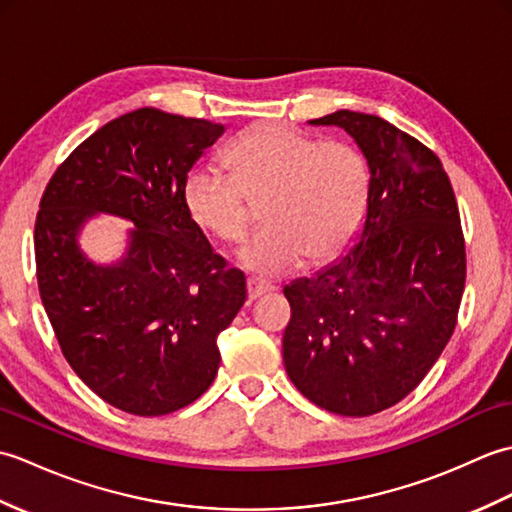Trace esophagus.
I'll use <instances>...</instances> for the list:
<instances>
[{"label":"esophagus","instance_id":"obj_1","mask_svg":"<svg viewBox=\"0 0 512 512\" xmlns=\"http://www.w3.org/2000/svg\"><path fill=\"white\" fill-rule=\"evenodd\" d=\"M246 290H248V301H255L259 297L268 295V292L273 290V286L264 284V281H257V279H248L246 281Z\"/></svg>","mask_w":512,"mask_h":512}]
</instances>
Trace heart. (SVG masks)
Segmentation results:
<instances>
[{
	"label": "heart",
	"mask_w": 512,
	"mask_h": 512,
	"mask_svg": "<svg viewBox=\"0 0 512 512\" xmlns=\"http://www.w3.org/2000/svg\"><path fill=\"white\" fill-rule=\"evenodd\" d=\"M222 165L195 167L182 202L195 226L233 244L250 222L249 202L266 224L237 250V262L262 277H279L303 259L319 266L339 257L363 220L369 167L347 143H321L290 125H257L224 149Z\"/></svg>",
	"instance_id": "1"
}]
</instances>
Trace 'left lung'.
<instances>
[{
  "mask_svg": "<svg viewBox=\"0 0 512 512\" xmlns=\"http://www.w3.org/2000/svg\"><path fill=\"white\" fill-rule=\"evenodd\" d=\"M308 123L352 136L369 193L345 255L284 288V365L314 405L372 416L416 389L451 339L466 279L458 202L438 156L383 118Z\"/></svg>",
  "mask_w": 512,
  "mask_h": 512,
  "instance_id": "left-lung-1",
  "label": "left lung"
}]
</instances>
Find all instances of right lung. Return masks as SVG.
I'll list each match as a JSON object with an SVG mask.
<instances>
[{
  "instance_id": "obj_1",
  "label": "right lung",
  "mask_w": 512,
  "mask_h": 512,
  "mask_svg": "<svg viewBox=\"0 0 512 512\" xmlns=\"http://www.w3.org/2000/svg\"><path fill=\"white\" fill-rule=\"evenodd\" d=\"M222 134L156 107L123 114L72 151L39 204V295L65 361L134 416H165L211 387L217 336L246 301L244 273L226 268L182 202L191 167ZM101 212L133 222L110 265L80 248Z\"/></svg>"
}]
</instances>
